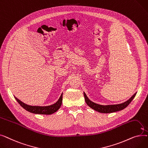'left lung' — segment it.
Listing matches in <instances>:
<instances>
[{"label":"left lung","mask_w":148,"mask_h":148,"mask_svg":"<svg viewBox=\"0 0 148 148\" xmlns=\"http://www.w3.org/2000/svg\"><path fill=\"white\" fill-rule=\"evenodd\" d=\"M84 99L85 101H86V104L90 107L92 109L95 110V111H97L99 113H113L118 111L122 110L124 108H126L130 103L132 101V100L134 99L137 93L132 96L128 101H125V103H123L119 104H114V105H107V106H103V105H99L98 104H96L94 102L91 101L88 98L87 95H86L84 92Z\"/></svg>","instance_id":"left-lung-1"}]
</instances>
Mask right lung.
<instances>
[{
    "instance_id": "1",
    "label": "right lung",
    "mask_w": 148,
    "mask_h": 148,
    "mask_svg": "<svg viewBox=\"0 0 148 148\" xmlns=\"http://www.w3.org/2000/svg\"><path fill=\"white\" fill-rule=\"evenodd\" d=\"M62 94L59 99L58 101L52 105L48 106H29L25 104L21 101L18 98L15 97V98L17 100V101L20 104V105L30 113H35V114H51L54 113V112H57L59 108L60 107L62 103Z\"/></svg>"
}]
</instances>
